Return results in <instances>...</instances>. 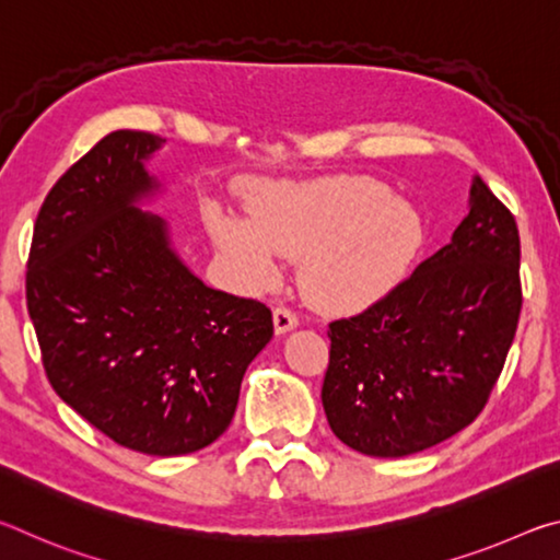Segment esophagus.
<instances>
[{"label": "esophagus", "mask_w": 560, "mask_h": 560, "mask_svg": "<svg viewBox=\"0 0 560 560\" xmlns=\"http://www.w3.org/2000/svg\"><path fill=\"white\" fill-rule=\"evenodd\" d=\"M296 326H299V318H296V314H293V311L283 308V306L273 308V330H277V336L289 334V330H293Z\"/></svg>", "instance_id": "1"}]
</instances>
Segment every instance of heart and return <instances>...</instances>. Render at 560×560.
<instances>
[{
    "label": "heart",
    "instance_id": "heart-1",
    "mask_svg": "<svg viewBox=\"0 0 560 560\" xmlns=\"http://www.w3.org/2000/svg\"><path fill=\"white\" fill-rule=\"evenodd\" d=\"M246 214H210L217 246L254 287L279 279L277 257L301 259L303 296L326 314H353L387 296L422 244L420 212L373 177L261 185Z\"/></svg>",
    "mask_w": 560,
    "mask_h": 560
}]
</instances>
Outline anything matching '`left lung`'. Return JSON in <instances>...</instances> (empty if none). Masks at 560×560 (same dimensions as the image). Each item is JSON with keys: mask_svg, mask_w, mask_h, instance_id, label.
Returning a JSON list of instances; mask_svg holds the SVG:
<instances>
[{"mask_svg": "<svg viewBox=\"0 0 560 560\" xmlns=\"http://www.w3.org/2000/svg\"><path fill=\"white\" fill-rule=\"evenodd\" d=\"M518 261L514 214L474 175L452 242L328 326L320 400L336 438L368 457H407L477 420L516 336Z\"/></svg>", "mask_w": 560, "mask_h": 560, "instance_id": "obj_1", "label": "left lung"}]
</instances>
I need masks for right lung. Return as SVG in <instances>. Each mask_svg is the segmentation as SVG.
Listing matches in <instances>:
<instances>
[{
  "label": "right lung",
  "mask_w": 560,
  "mask_h": 560,
  "mask_svg": "<svg viewBox=\"0 0 560 560\" xmlns=\"http://www.w3.org/2000/svg\"><path fill=\"white\" fill-rule=\"evenodd\" d=\"M165 140L116 130L36 217L26 306L56 395L122 447L177 457L230 428L271 311L207 287L179 259L148 160Z\"/></svg>",
  "instance_id": "1"
}]
</instances>
